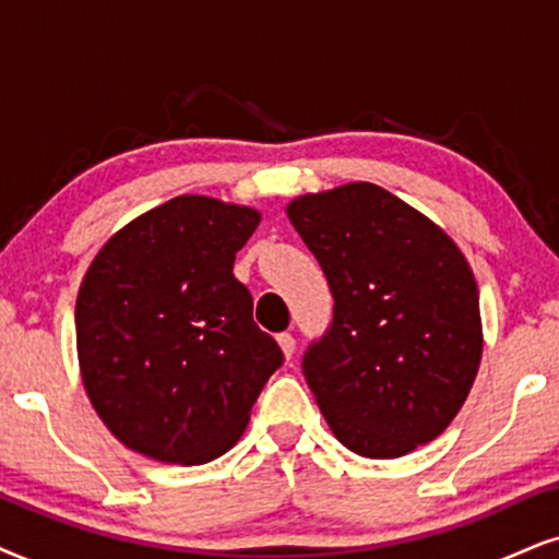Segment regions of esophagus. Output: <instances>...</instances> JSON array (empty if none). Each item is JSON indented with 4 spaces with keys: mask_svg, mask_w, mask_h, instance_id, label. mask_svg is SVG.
<instances>
[{
    "mask_svg": "<svg viewBox=\"0 0 559 559\" xmlns=\"http://www.w3.org/2000/svg\"><path fill=\"white\" fill-rule=\"evenodd\" d=\"M278 348H281V353H284V358H292L294 356L296 341H294L292 332H281V335H278Z\"/></svg>",
    "mask_w": 559,
    "mask_h": 559,
    "instance_id": "1",
    "label": "esophagus"
}]
</instances>
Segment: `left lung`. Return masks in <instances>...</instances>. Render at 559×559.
Masks as SVG:
<instances>
[{
	"mask_svg": "<svg viewBox=\"0 0 559 559\" xmlns=\"http://www.w3.org/2000/svg\"><path fill=\"white\" fill-rule=\"evenodd\" d=\"M288 222L335 299L304 377L337 441L397 459L456 418L483 358L475 273L454 239L373 182L294 198Z\"/></svg>",
	"mask_w": 559,
	"mask_h": 559,
	"instance_id": "8db88e82",
	"label": "left lung"
}]
</instances>
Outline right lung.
Listing matches in <instances>:
<instances>
[{"label": "right lung", "mask_w": 559, "mask_h": 559, "mask_svg": "<svg viewBox=\"0 0 559 559\" xmlns=\"http://www.w3.org/2000/svg\"><path fill=\"white\" fill-rule=\"evenodd\" d=\"M260 211L178 195L118 229L76 294L84 392L126 449L206 464L235 447L284 361L231 273Z\"/></svg>", "instance_id": "add662e5"}]
</instances>
